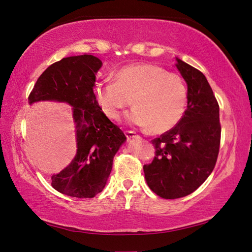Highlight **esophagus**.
<instances>
[{
    "instance_id": "obj_1",
    "label": "esophagus",
    "mask_w": 252,
    "mask_h": 252,
    "mask_svg": "<svg viewBox=\"0 0 252 252\" xmlns=\"http://www.w3.org/2000/svg\"><path fill=\"white\" fill-rule=\"evenodd\" d=\"M126 135L127 137V140H131V138H134V137H140L134 131H126Z\"/></svg>"
}]
</instances>
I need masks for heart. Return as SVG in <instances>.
Returning <instances> with one entry per match:
<instances>
[{"label":"heart","instance_id":"obj_1","mask_svg":"<svg viewBox=\"0 0 252 252\" xmlns=\"http://www.w3.org/2000/svg\"><path fill=\"white\" fill-rule=\"evenodd\" d=\"M95 99L100 110L118 120L133 101L127 120L133 126L149 129L155 134L168 132L183 118L189 91L181 76L151 63L121 68L117 81L96 84Z\"/></svg>","mask_w":252,"mask_h":252}]
</instances>
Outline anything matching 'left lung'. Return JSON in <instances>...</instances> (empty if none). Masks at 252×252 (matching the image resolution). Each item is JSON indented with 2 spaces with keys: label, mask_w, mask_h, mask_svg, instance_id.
<instances>
[{
  "label": "left lung",
  "mask_w": 252,
  "mask_h": 252,
  "mask_svg": "<svg viewBox=\"0 0 252 252\" xmlns=\"http://www.w3.org/2000/svg\"><path fill=\"white\" fill-rule=\"evenodd\" d=\"M189 91L187 108L173 129L152 141L156 153L143 167L147 185L164 199L191 194L215 169L221 141L219 104L205 74L176 58Z\"/></svg>",
  "instance_id": "1"
}]
</instances>
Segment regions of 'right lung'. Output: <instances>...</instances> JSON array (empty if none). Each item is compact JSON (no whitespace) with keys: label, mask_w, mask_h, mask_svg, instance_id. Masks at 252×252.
<instances>
[{"label":"right lung","mask_w":252,"mask_h":252,"mask_svg":"<svg viewBox=\"0 0 252 252\" xmlns=\"http://www.w3.org/2000/svg\"><path fill=\"white\" fill-rule=\"evenodd\" d=\"M103 63L93 55L63 58L36 80L29 104L43 100L72 107L76 125L77 154L60 173L52 175V186L70 197L93 198L104 189L112 160L126 137L96 103V73Z\"/></svg>","instance_id":"1"}]
</instances>
